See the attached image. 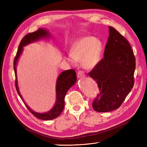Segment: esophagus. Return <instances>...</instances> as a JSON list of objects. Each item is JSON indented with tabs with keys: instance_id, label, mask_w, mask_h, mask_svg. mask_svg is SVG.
Wrapping results in <instances>:
<instances>
[{
	"instance_id": "esophagus-1",
	"label": "esophagus",
	"mask_w": 147,
	"mask_h": 147,
	"mask_svg": "<svg viewBox=\"0 0 147 147\" xmlns=\"http://www.w3.org/2000/svg\"><path fill=\"white\" fill-rule=\"evenodd\" d=\"M78 78H82L83 76H85V73H84V72L83 71H79L78 72Z\"/></svg>"
}]
</instances>
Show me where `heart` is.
<instances>
[{"mask_svg":"<svg viewBox=\"0 0 147 147\" xmlns=\"http://www.w3.org/2000/svg\"><path fill=\"white\" fill-rule=\"evenodd\" d=\"M102 52L101 41L93 36H86L74 43L71 49V54L66 57V59L74 65L77 61H82L85 67L92 68L100 61Z\"/></svg>","mask_w":147,"mask_h":147,"instance_id":"1","label":"heart"}]
</instances>
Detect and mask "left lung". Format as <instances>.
Returning <instances> with one entry per match:
<instances>
[{"label":"left lung","instance_id":"left-lung-1","mask_svg":"<svg viewBox=\"0 0 147 147\" xmlns=\"http://www.w3.org/2000/svg\"><path fill=\"white\" fill-rule=\"evenodd\" d=\"M109 28L104 57L88 73L97 83L99 89L92 103L93 109L99 112H110L119 107L135 83L136 60L131 47L116 30Z\"/></svg>","mask_w":147,"mask_h":147}]
</instances>
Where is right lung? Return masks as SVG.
I'll list each match as a JSON object with an SVG mask.
<instances>
[{"label":"right lung","instance_id":"right-lung-1","mask_svg":"<svg viewBox=\"0 0 147 147\" xmlns=\"http://www.w3.org/2000/svg\"><path fill=\"white\" fill-rule=\"evenodd\" d=\"M49 36V32L44 29H38L37 31L33 33H28L27 35L24 36L23 39L21 40L20 44L19 45L16 55L15 56L14 60V69L15 73L16 80H15V85L16 88L18 92L19 95L22 98V96L20 95V93L19 92V89L18 87V83L16 79V65L17 61L18 60L20 55H21L22 51H23V47L28 44L30 43H32L36 41V40L40 39L41 38H45ZM76 82V72L73 69H68L62 72V73L59 76L56 84V93H57V101H56L54 107H53L51 111H49L47 113L40 114L37 112H33L32 109L28 106L26 103L24 102L26 107L28 109L31 113H32L34 116L42 120H51L57 117L59 115L61 114V112L63 111L64 108V97L66 94L68 90L73 86Z\"/></svg>","mask_w":147,"mask_h":147}]
</instances>
